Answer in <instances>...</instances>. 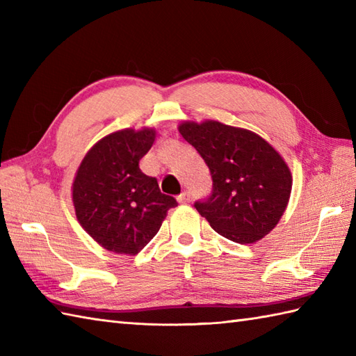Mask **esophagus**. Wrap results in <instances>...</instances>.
<instances>
[{
	"instance_id": "1",
	"label": "esophagus",
	"mask_w": 356,
	"mask_h": 356,
	"mask_svg": "<svg viewBox=\"0 0 356 356\" xmlns=\"http://www.w3.org/2000/svg\"><path fill=\"white\" fill-rule=\"evenodd\" d=\"M177 202L180 203V205H185V203H188V202H190V193H188V191H185V193H182V194H180V195H179V197H177Z\"/></svg>"
}]
</instances>
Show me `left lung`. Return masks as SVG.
Returning <instances> with one entry per match:
<instances>
[{
    "label": "left lung",
    "mask_w": 356,
    "mask_h": 356,
    "mask_svg": "<svg viewBox=\"0 0 356 356\" xmlns=\"http://www.w3.org/2000/svg\"><path fill=\"white\" fill-rule=\"evenodd\" d=\"M213 177V193L194 207L211 228L236 243H255L275 228L292 191V174L269 142L218 120L179 125Z\"/></svg>",
    "instance_id": "1"
}]
</instances>
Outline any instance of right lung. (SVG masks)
<instances>
[{
  "instance_id": "right-lung-1",
  "label": "right lung",
  "mask_w": 356,
  "mask_h": 356,
  "mask_svg": "<svg viewBox=\"0 0 356 356\" xmlns=\"http://www.w3.org/2000/svg\"><path fill=\"white\" fill-rule=\"evenodd\" d=\"M156 139L154 128H125L97 140L82 159L72 186L78 222L107 251L136 255L161 229L170 208L154 177L139 161Z\"/></svg>"
}]
</instances>
